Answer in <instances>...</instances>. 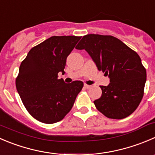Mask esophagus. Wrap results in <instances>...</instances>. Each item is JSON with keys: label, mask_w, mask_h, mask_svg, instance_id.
<instances>
[{"label": "esophagus", "mask_w": 155, "mask_h": 155, "mask_svg": "<svg viewBox=\"0 0 155 155\" xmlns=\"http://www.w3.org/2000/svg\"><path fill=\"white\" fill-rule=\"evenodd\" d=\"M84 87H85V88H86V89H89L90 88H91V85H87V84H85V85H84Z\"/></svg>", "instance_id": "1"}]
</instances>
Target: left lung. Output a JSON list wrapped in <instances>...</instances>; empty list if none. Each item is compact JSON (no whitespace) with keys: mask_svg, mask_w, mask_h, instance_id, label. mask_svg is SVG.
I'll use <instances>...</instances> for the list:
<instances>
[{"mask_svg":"<svg viewBox=\"0 0 155 155\" xmlns=\"http://www.w3.org/2000/svg\"><path fill=\"white\" fill-rule=\"evenodd\" d=\"M76 49H85L99 71L110 78L107 86L94 101L97 110L110 119H124L133 114L144 95L146 70L140 57L123 41L111 35H84Z\"/></svg>","mask_w":155,"mask_h":155,"instance_id":"1","label":"left lung"}]
</instances>
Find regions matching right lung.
Masks as SVG:
<instances>
[{
	"label": "right lung",
	"mask_w": 155,
	"mask_h": 155,
	"mask_svg": "<svg viewBox=\"0 0 155 155\" xmlns=\"http://www.w3.org/2000/svg\"><path fill=\"white\" fill-rule=\"evenodd\" d=\"M80 36H52L33 47L22 61L16 87L30 115L44 124L62 120L72 109L83 82L58 79Z\"/></svg>",
	"instance_id": "right-lung-1"
}]
</instances>
